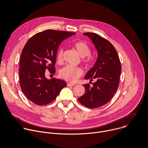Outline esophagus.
Here are the masks:
<instances>
[{
    "mask_svg": "<svg viewBox=\"0 0 148 148\" xmlns=\"http://www.w3.org/2000/svg\"><path fill=\"white\" fill-rule=\"evenodd\" d=\"M67 86H74L75 84H74L70 83V82H69V83L67 84Z\"/></svg>",
    "mask_w": 148,
    "mask_h": 148,
    "instance_id": "34e87169",
    "label": "esophagus"
}]
</instances>
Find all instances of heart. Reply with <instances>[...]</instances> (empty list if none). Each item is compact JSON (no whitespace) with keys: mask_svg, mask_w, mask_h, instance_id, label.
Instances as JSON below:
<instances>
[{"mask_svg":"<svg viewBox=\"0 0 148 148\" xmlns=\"http://www.w3.org/2000/svg\"><path fill=\"white\" fill-rule=\"evenodd\" d=\"M73 47L76 50L78 54L82 58V61L86 64L89 66L92 62L91 56V49L88 44L82 41H78L73 44ZM56 61L58 64H61L63 61V50L60 49L56 55ZM82 70L78 67L67 66L60 70V77L67 81L74 82L82 74Z\"/></svg>","mask_w":148,"mask_h":148,"instance_id":"b5f03b06","label":"heart"}]
</instances>
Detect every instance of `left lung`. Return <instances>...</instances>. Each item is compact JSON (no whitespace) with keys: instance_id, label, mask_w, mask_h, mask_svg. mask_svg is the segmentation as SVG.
<instances>
[{"instance_id":"obj_1","label":"left lung","mask_w":148,"mask_h":148,"mask_svg":"<svg viewBox=\"0 0 148 148\" xmlns=\"http://www.w3.org/2000/svg\"><path fill=\"white\" fill-rule=\"evenodd\" d=\"M92 41L98 58L92 68L84 77L92 81V86L84 84L86 92L78 98V101L89 108H97L107 103L118 88L121 73V62L117 51L109 41L94 33H84Z\"/></svg>"}]
</instances>
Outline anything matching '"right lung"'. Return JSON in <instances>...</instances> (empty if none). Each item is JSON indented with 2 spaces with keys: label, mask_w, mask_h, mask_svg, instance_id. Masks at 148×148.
Listing matches in <instances>:
<instances>
[{
  "label": "right lung",
  "mask_w": 148,
  "mask_h": 148,
  "mask_svg": "<svg viewBox=\"0 0 148 148\" xmlns=\"http://www.w3.org/2000/svg\"><path fill=\"white\" fill-rule=\"evenodd\" d=\"M75 33L46 30L32 36L22 50L20 60L19 82L28 99L38 105L54 101L61 90L67 86L66 81L45 77L46 70L56 73L58 48L61 42Z\"/></svg>",
  "instance_id": "add662e5"
}]
</instances>
